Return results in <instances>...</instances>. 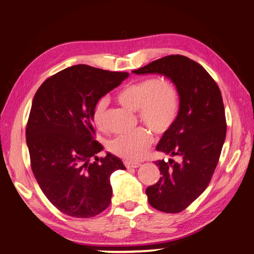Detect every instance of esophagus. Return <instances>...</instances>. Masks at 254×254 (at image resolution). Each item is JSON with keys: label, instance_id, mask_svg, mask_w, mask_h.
Segmentation results:
<instances>
[{"label": "esophagus", "instance_id": "1", "mask_svg": "<svg viewBox=\"0 0 254 254\" xmlns=\"http://www.w3.org/2000/svg\"><path fill=\"white\" fill-rule=\"evenodd\" d=\"M124 165H126L127 168H137V167L141 166V163H134V162L126 161V162H124Z\"/></svg>", "mask_w": 254, "mask_h": 254}]
</instances>
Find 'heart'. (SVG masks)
I'll return each instance as SVG.
<instances>
[{
  "label": "heart",
  "instance_id": "1",
  "mask_svg": "<svg viewBox=\"0 0 254 254\" xmlns=\"http://www.w3.org/2000/svg\"><path fill=\"white\" fill-rule=\"evenodd\" d=\"M123 106L138 112L140 120L157 134L165 133L176 121L181 99L178 89L170 79L147 78L124 86L118 94ZM108 97H101L92 109V122L99 130L106 128ZM153 136L146 128L114 136L108 142L109 151L124 160L138 161L146 155Z\"/></svg>",
  "mask_w": 254,
  "mask_h": 254
}]
</instances>
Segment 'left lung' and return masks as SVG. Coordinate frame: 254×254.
Returning a JSON list of instances; mask_svg holds the SVG:
<instances>
[{"label": "left lung", "instance_id": "8db88e82", "mask_svg": "<svg viewBox=\"0 0 254 254\" xmlns=\"http://www.w3.org/2000/svg\"><path fill=\"white\" fill-rule=\"evenodd\" d=\"M132 72L162 74L180 92V113L156 151L180 156L181 162L156 161L162 176L145 191L155 209L181 212L209 185L219 161L227 132L220 89L201 64L182 55L163 57Z\"/></svg>", "mask_w": 254, "mask_h": 254}]
</instances>
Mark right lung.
Returning a JSON list of instances; mask_svg holds the SVG:
<instances>
[{
  "instance_id": "right-lung-1",
  "label": "right lung",
  "mask_w": 254,
  "mask_h": 254,
  "mask_svg": "<svg viewBox=\"0 0 254 254\" xmlns=\"http://www.w3.org/2000/svg\"><path fill=\"white\" fill-rule=\"evenodd\" d=\"M127 77L76 64L46 79L35 93L26 127L32 171L45 196L64 215L91 218L110 205V176L126 166L109 152L97 156L103 146L94 140L91 114L99 99Z\"/></svg>"
}]
</instances>
